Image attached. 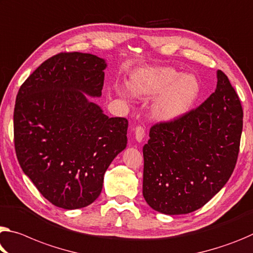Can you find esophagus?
Segmentation results:
<instances>
[{
  "mask_svg": "<svg viewBox=\"0 0 253 253\" xmlns=\"http://www.w3.org/2000/svg\"><path fill=\"white\" fill-rule=\"evenodd\" d=\"M144 136H145V129L143 127L138 126L135 128V139L138 143H141L144 139Z\"/></svg>",
  "mask_w": 253,
  "mask_h": 253,
  "instance_id": "obj_1",
  "label": "esophagus"
}]
</instances>
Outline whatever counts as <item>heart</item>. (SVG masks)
<instances>
[{
    "mask_svg": "<svg viewBox=\"0 0 253 253\" xmlns=\"http://www.w3.org/2000/svg\"><path fill=\"white\" fill-rule=\"evenodd\" d=\"M126 84L135 97L155 98L151 115L161 123H173L184 117L197 102L202 92L198 79L192 74H182L170 66H141L128 75ZM117 93L128 98L126 90Z\"/></svg>",
    "mask_w": 253,
    "mask_h": 253,
    "instance_id": "1",
    "label": "heart"
}]
</instances>
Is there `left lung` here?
I'll return each instance as SVG.
<instances>
[{"instance_id": "8db88e82", "label": "left lung", "mask_w": 253, "mask_h": 253, "mask_svg": "<svg viewBox=\"0 0 253 253\" xmlns=\"http://www.w3.org/2000/svg\"><path fill=\"white\" fill-rule=\"evenodd\" d=\"M214 93L173 123L156 124L143 147V196L151 208L181 215L203 207L225 186L239 155L243 111L227 76Z\"/></svg>"}]
</instances>
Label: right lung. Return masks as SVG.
<instances>
[{"mask_svg":"<svg viewBox=\"0 0 253 253\" xmlns=\"http://www.w3.org/2000/svg\"><path fill=\"white\" fill-rule=\"evenodd\" d=\"M107 63L61 53L43 62L18 92L13 125L20 167L43 197L64 210L89 206L108 167L127 145L128 120L109 118L101 97Z\"/></svg>","mask_w":253,"mask_h":253,"instance_id":"right-lung-1","label":"right lung"}]
</instances>
